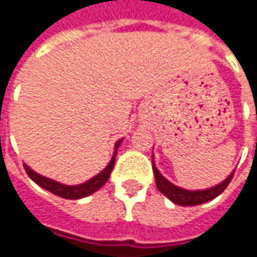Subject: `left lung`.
I'll use <instances>...</instances> for the list:
<instances>
[{
  "label": "left lung",
  "mask_w": 257,
  "mask_h": 257,
  "mask_svg": "<svg viewBox=\"0 0 257 257\" xmlns=\"http://www.w3.org/2000/svg\"><path fill=\"white\" fill-rule=\"evenodd\" d=\"M153 172H154V177H156V185L159 190L166 195L172 202L182 206H193V205H201L217 198L219 193H222L225 188L228 186V183L233 179L234 172L222 183H219L214 188L206 189V190H186V189L177 188L176 185L170 183L166 177H163L160 172L157 170V167L154 166V159H153Z\"/></svg>",
  "instance_id": "1"
}]
</instances>
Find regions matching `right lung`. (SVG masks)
Returning a JSON list of instances; mask_svg holds the SVG:
<instances>
[{
	"mask_svg": "<svg viewBox=\"0 0 257 257\" xmlns=\"http://www.w3.org/2000/svg\"><path fill=\"white\" fill-rule=\"evenodd\" d=\"M119 144H120V141L116 144V148L119 147ZM114 157H116V151H114L113 157L110 160V163L107 164V167H106L103 172H100L97 176H94V177L90 179L88 182H85L83 185H77V186H67V185H62V183L55 182L52 179L43 177V176H40V174H38L36 172H33L32 169H29L26 164H24V170H26V173L29 174V177H30L35 183H38L40 188L52 192L53 195L61 196V198H65V199H80V198H84V196H88V195L94 193L96 190H98V189L101 188V186L107 182L109 176H110L112 170H113Z\"/></svg>",
	"mask_w": 257,
	"mask_h": 257,
	"instance_id": "1",
	"label": "right lung"
}]
</instances>
